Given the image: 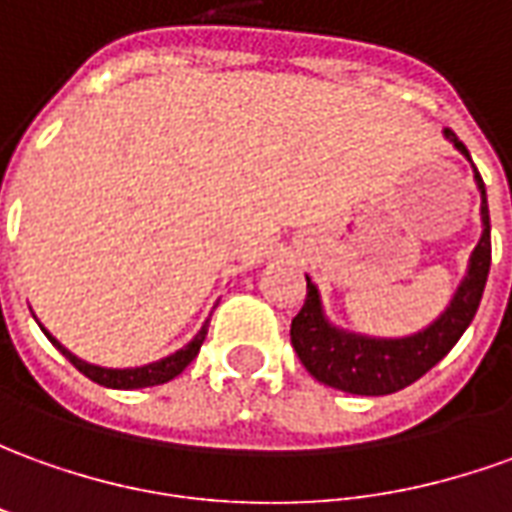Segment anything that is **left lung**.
I'll use <instances>...</instances> for the list:
<instances>
[{
    "label": "left lung",
    "mask_w": 512,
    "mask_h": 512,
    "mask_svg": "<svg viewBox=\"0 0 512 512\" xmlns=\"http://www.w3.org/2000/svg\"><path fill=\"white\" fill-rule=\"evenodd\" d=\"M446 136L460 153L468 155L465 144L457 139L454 130L446 128ZM474 178L482 192V222H485L482 239L471 253L468 276L460 284L451 306L426 331H418L404 340H370V337H357V334L334 329L320 312L317 287L312 284V278L306 276V301L301 312L292 317L290 340L295 354L301 357L303 368L309 370L317 382L345 390V393H357V396H387L421 379L426 370L435 368L463 337L468 323L477 315L488 270H491L488 197H485V183L479 178V172Z\"/></svg>",
    "instance_id": "8db88e82"
}]
</instances>
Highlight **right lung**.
I'll return each mask as SVG.
<instances>
[{
	"mask_svg": "<svg viewBox=\"0 0 512 512\" xmlns=\"http://www.w3.org/2000/svg\"><path fill=\"white\" fill-rule=\"evenodd\" d=\"M206 331L209 326H203V329L197 331V337L192 343L181 348V351H175L172 357L161 359V362H153V365H144V368H125V370H111V368H97V365H88L83 359H77L74 354H69L66 348H63L55 337H49V331H44L52 345H58V351H61L63 357L72 362L74 368L80 370L83 376H88L91 382L102 384V387H114V390H136V387H153V384H164L169 379H175L178 373H183V368L197 357V351H200V345L206 340Z\"/></svg>",
	"mask_w": 512,
	"mask_h": 512,
	"instance_id": "1",
	"label": "right lung"
}]
</instances>
